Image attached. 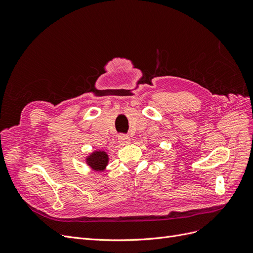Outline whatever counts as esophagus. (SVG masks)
<instances>
[{
	"instance_id": "34e87169",
	"label": "esophagus",
	"mask_w": 253,
	"mask_h": 253,
	"mask_svg": "<svg viewBox=\"0 0 253 253\" xmlns=\"http://www.w3.org/2000/svg\"><path fill=\"white\" fill-rule=\"evenodd\" d=\"M129 141H131V139H129V137L126 135H120L118 137V142L120 145H127Z\"/></svg>"
}]
</instances>
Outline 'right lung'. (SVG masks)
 Here are the masks:
<instances>
[{"mask_svg":"<svg viewBox=\"0 0 253 253\" xmlns=\"http://www.w3.org/2000/svg\"><path fill=\"white\" fill-rule=\"evenodd\" d=\"M109 155L108 153L102 150H95L85 157V164L89 169L96 172L105 171L106 167L109 165Z\"/></svg>","mask_w":253,"mask_h":253,"instance_id":"right-lung-1","label":"right lung"}]
</instances>
